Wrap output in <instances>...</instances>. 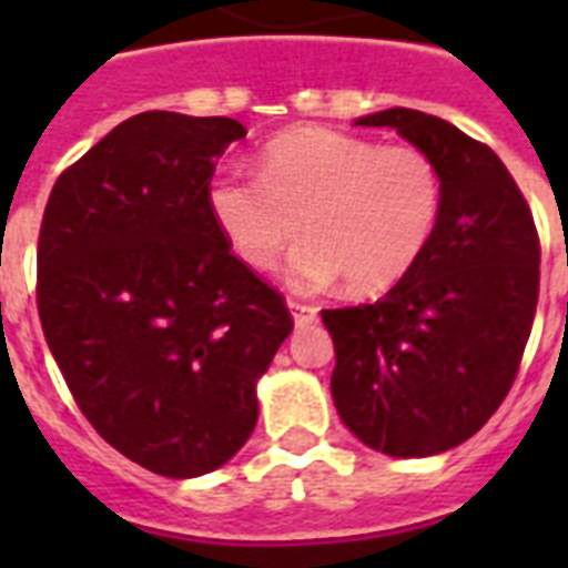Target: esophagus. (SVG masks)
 I'll list each match as a JSON object with an SVG mask.
<instances>
[{"instance_id":"obj_1","label":"esophagus","mask_w":568,"mask_h":568,"mask_svg":"<svg viewBox=\"0 0 568 568\" xmlns=\"http://www.w3.org/2000/svg\"><path fill=\"white\" fill-rule=\"evenodd\" d=\"M288 310H292V318H294V327H310L318 321V310L310 306V303H301V301H288Z\"/></svg>"}]
</instances>
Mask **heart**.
I'll use <instances>...</instances> for the list:
<instances>
[{
    "label": "heart",
    "mask_w": 568,
    "mask_h": 568,
    "mask_svg": "<svg viewBox=\"0 0 568 568\" xmlns=\"http://www.w3.org/2000/svg\"><path fill=\"white\" fill-rule=\"evenodd\" d=\"M258 173L226 168L205 205L232 253L267 271L303 226L285 283L321 292L345 276L354 294L400 283L427 247L439 217V173L413 146H379L327 126L271 138Z\"/></svg>",
    "instance_id": "1"
}]
</instances>
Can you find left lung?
I'll list each match as a JSON object with an SVG mask.
<instances>
[{
	"mask_svg": "<svg viewBox=\"0 0 568 568\" xmlns=\"http://www.w3.org/2000/svg\"><path fill=\"white\" fill-rule=\"evenodd\" d=\"M388 126L439 173L442 203L413 271L377 303L324 310L338 418L388 457H433L471 439L510 392L539 294V241L510 171L486 144L424 111Z\"/></svg>",
	"mask_w": 568,
	"mask_h": 568,
	"instance_id": "8db88e82",
	"label": "left lung"
}]
</instances>
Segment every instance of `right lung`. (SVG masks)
I'll return each mask as SVG.
<instances>
[{
  "label": "right lung",
  "mask_w": 568,
  "mask_h": 568,
  "mask_svg": "<svg viewBox=\"0 0 568 568\" xmlns=\"http://www.w3.org/2000/svg\"><path fill=\"white\" fill-rule=\"evenodd\" d=\"M244 135L232 118L135 114L58 176L40 226V324L75 404L123 457L176 480L250 439L256 383L294 327L205 205Z\"/></svg>",
  "instance_id": "right-lung-1"
}]
</instances>
